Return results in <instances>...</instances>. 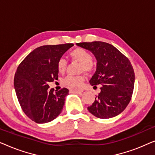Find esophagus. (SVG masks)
Returning <instances> with one entry per match:
<instances>
[{
	"label": "esophagus",
	"mask_w": 155,
	"mask_h": 155,
	"mask_svg": "<svg viewBox=\"0 0 155 155\" xmlns=\"http://www.w3.org/2000/svg\"><path fill=\"white\" fill-rule=\"evenodd\" d=\"M70 92H71L72 93H75V94H79V93H81L83 92V90H82V89H79V88L71 89V90H70Z\"/></svg>",
	"instance_id": "1"
}]
</instances>
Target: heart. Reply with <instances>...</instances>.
<instances>
[{
  "label": "heart",
  "mask_w": 155,
  "mask_h": 155,
  "mask_svg": "<svg viewBox=\"0 0 155 155\" xmlns=\"http://www.w3.org/2000/svg\"><path fill=\"white\" fill-rule=\"evenodd\" d=\"M71 56L74 60L81 62L80 71H90L92 68V56L90 52L82 48H76L71 52ZM67 67V61L65 58H61L57 63V68L60 73H63ZM84 81V77L82 75H67L61 80L63 85L68 87L75 89L81 85Z\"/></svg>",
  "instance_id": "b5f03b06"
}]
</instances>
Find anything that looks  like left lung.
<instances>
[{
  "label": "left lung",
  "mask_w": 155,
  "mask_h": 155,
  "mask_svg": "<svg viewBox=\"0 0 155 155\" xmlns=\"http://www.w3.org/2000/svg\"><path fill=\"white\" fill-rule=\"evenodd\" d=\"M90 51L97 60L96 71L90 80L92 86L101 84V92L87 107L99 118L115 117L130 102L135 83V73L128 58L111 44L102 41L76 44Z\"/></svg>",
  "instance_id": "1"
}]
</instances>
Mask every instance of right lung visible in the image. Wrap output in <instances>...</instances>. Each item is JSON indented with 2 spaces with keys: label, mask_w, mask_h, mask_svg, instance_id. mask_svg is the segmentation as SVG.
<instances>
[{
  "label": "right lung",
  "mask_w": 155,
  "mask_h": 155,
  "mask_svg": "<svg viewBox=\"0 0 155 155\" xmlns=\"http://www.w3.org/2000/svg\"><path fill=\"white\" fill-rule=\"evenodd\" d=\"M73 44L39 46L27 55L17 69L14 87L22 109L37 124L55 119L62 111L69 90L54 92L48 82L58 80L57 63Z\"/></svg>",
  "instance_id": "right-lung-1"
}]
</instances>
